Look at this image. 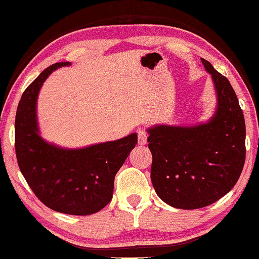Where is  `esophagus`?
I'll use <instances>...</instances> for the list:
<instances>
[{
    "label": "esophagus",
    "instance_id": "obj_1",
    "mask_svg": "<svg viewBox=\"0 0 259 259\" xmlns=\"http://www.w3.org/2000/svg\"><path fill=\"white\" fill-rule=\"evenodd\" d=\"M147 137H148V135H147L146 131L139 130L138 131V144H139V145H146Z\"/></svg>",
    "mask_w": 259,
    "mask_h": 259
}]
</instances>
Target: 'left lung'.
Returning a JSON list of instances; mask_svg holds the SVG:
<instances>
[{
  "label": "left lung",
  "instance_id": "left-lung-1",
  "mask_svg": "<svg viewBox=\"0 0 259 259\" xmlns=\"http://www.w3.org/2000/svg\"><path fill=\"white\" fill-rule=\"evenodd\" d=\"M212 77L217 108L207 123L155 125L147 129L151 179L162 201L179 209H199L227 194L245 160V124L230 81L201 58Z\"/></svg>",
  "mask_w": 259,
  "mask_h": 259
}]
</instances>
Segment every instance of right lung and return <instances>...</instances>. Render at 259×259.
<instances>
[{
  "instance_id": "1",
  "label": "right lung",
  "mask_w": 259,
  "mask_h": 259,
  "mask_svg": "<svg viewBox=\"0 0 259 259\" xmlns=\"http://www.w3.org/2000/svg\"><path fill=\"white\" fill-rule=\"evenodd\" d=\"M69 65L68 61L51 65L24 91L16 114L15 148L21 174L43 204L58 212L87 216L112 200L114 178L137 144V135L77 150L41 138L36 119L38 93L55 69Z\"/></svg>"
}]
</instances>
